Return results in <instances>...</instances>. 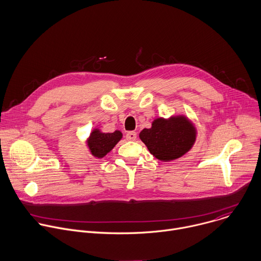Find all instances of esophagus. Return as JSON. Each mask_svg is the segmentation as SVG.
<instances>
[{
    "label": "esophagus",
    "instance_id": "esophagus-1",
    "mask_svg": "<svg viewBox=\"0 0 261 261\" xmlns=\"http://www.w3.org/2000/svg\"><path fill=\"white\" fill-rule=\"evenodd\" d=\"M136 137H137V134H136V132H134V131H130V132H128V133L126 134V138H127L128 140H130V141L135 140Z\"/></svg>",
    "mask_w": 261,
    "mask_h": 261
}]
</instances>
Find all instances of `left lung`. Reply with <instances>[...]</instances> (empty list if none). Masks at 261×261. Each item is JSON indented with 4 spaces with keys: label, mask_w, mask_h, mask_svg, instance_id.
<instances>
[{
    "label": "left lung",
    "mask_w": 261,
    "mask_h": 261,
    "mask_svg": "<svg viewBox=\"0 0 261 261\" xmlns=\"http://www.w3.org/2000/svg\"><path fill=\"white\" fill-rule=\"evenodd\" d=\"M139 137L152 155L167 162L191 149L196 140V129L185 117L160 118L152 122L150 129H143Z\"/></svg>",
    "instance_id": "obj_1"
}]
</instances>
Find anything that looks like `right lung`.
Returning a JSON list of instances; mask_svg holds the SVG:
<instances>
[{
  "label": "right lung",
  "mask_w": 261,
  "mask_h": 261,
  "mask_svg": "<svg viewBox=\"0 0 261 261\" xmlns=\"http://www.w3.org/2000/svg\"><path fill=\"white\" fill-rule=\"evenodd\" d=\"M122 133L115 131L114 133H102L95 129L88 139V146L94 156L103 158L110 152L114 146L121 140Z\"/></svg>",
  "instance_id": "obj_1"
}]
</instances>
